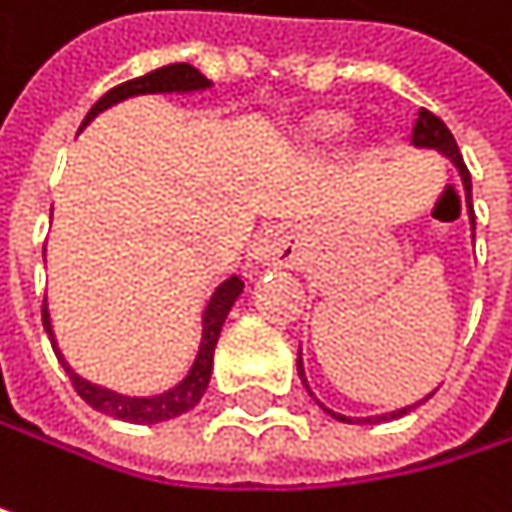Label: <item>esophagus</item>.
<instances>
[{"mask_svg":"<svg viewBox=\"0 0 512 512\" xmlns=\"http://www.w3.org/2000/svg\"><path fill=\"white\" fill-rule=\"evenodd\" d=\"M249 257L263 266H293L296 260V240L287 228H266L255 243Z\"/></svg>","mask_w":512,"mask_h":512,"instance_id":"obj_1","label":"esophagus"}]
</instances>
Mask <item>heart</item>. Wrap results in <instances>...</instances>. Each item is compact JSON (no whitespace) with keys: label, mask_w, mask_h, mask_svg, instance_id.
Returning a JSON list of instances; mask_svg holds the SVG:
<instances>
[{"label":"heart","mask_w":512,"mask_h":512,"mask_svg":"<svg viewBox=\"0 0 512 512\" xmlns=\"http://www.w3.org/2000/svg\"><path fill=\"white\" fill-rule=\"evenodd\" d=\"M338 130H341V124H338V121H329V124H326V133H338Z\"/></svg>","instance_id":"b5f03b06"}]
</instances>
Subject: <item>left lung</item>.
I'll list each match as a JSON object with an SVG mask.
<instances>
[{"mask_svg": "<svg viewBox=\"0 0 512 512\" xmlns=\"http://www.w3.org/2000/svg\"><path fill=\"white\" fill-rule=\"evenodd\" d=\"M412 145H418V148H436V151H442V154H448L454 162H457V168H460L462 174V183H465V192H468V207H471V174H468V168H465V162H462L460 148H457V139L451 136V130L445 127V121L439 118V115H433L430 109H421L418 112V118H415V127H412ZM474 219V216H471ZM296 370H299V376H302V382H305V373H302V356L296 358ZM305 388H308V382H305ZM308 394H311V388H308ZM427 400V397H424ZM323 406V403H320ZM418 406V403H415ZM415 406H406V409H397V412H391V418H400V415H406V412H412ZM329 412V409H326ZM332 418H338V421H350L353 424V418H344V415H335V412H329ZM385 421H388V415H382ZM382 418H356L358 424H373V421H382Z\"/></svg>", "mask_w": 512, "mask_h": 512, "instance_id": "left-lung-1", "label": "left lung"}]
</instances>
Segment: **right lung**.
<instances>
[{
  "instance_id": "obj_1",
  "label": "right lung",
  "mask_w": 512,
  "mask_h": 512,
  "mask_svg": "<svg viewBox=\"0 0 512 512\" xmlns=\"http://www.w3.org/2000/svg\"><path fill=\"white\" fill-rule=\"evenodd\" d=\"M207 85H210L207 76H201L192 64H183V61H180V64L156 67V70L139 76V79L121 82V85H115L112 91H106V94L91 106V112L85 115L82 127H85L91 118H97L103 109H109L112 103H121V100H127V97H136V94H159V91H195V88H207ZM240 293H243V281H240L237 275H231L225 284L216 287V293H213V299H210V305H207V311H204V338H201V350H198V358H195L189 376H186L180 385H174L171 391L159 394V397H124V394H115V391H106V388H100V385L85 382L82 376H76V373L67 367V361L61 358L55 341H52V326L50 314H47V305H44V329H47V335H50L52 350H55L58 361L64 364V370H67V376H70L76 394H79L91 409H97V412H103V415H112V418H118V421H130V424H159V421H168V418H177V415L195 409L198 400L204 397V391H207V385H210L213 350H216L219 332H222L225 317H228V311H231V305L237 302Z\"/></svg>"
}]
</instances>
